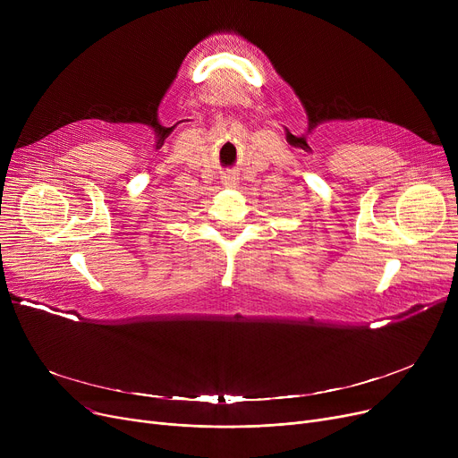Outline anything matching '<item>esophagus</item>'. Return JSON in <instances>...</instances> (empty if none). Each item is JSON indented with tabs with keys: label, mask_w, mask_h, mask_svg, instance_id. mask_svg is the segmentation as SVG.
I'll use <instances>...</instances> for the list:
<instances>
[{
	"label": "esophagus",
	"mask_w": 458,
	"mask_h": 458,
	"mask_svg": "<svg viewBox=\"0 0 458 458\" xmlns=\"http://www.w3.org/2000/svg\"><path fill=\"white\" fill-rule=\"evenodd\" d=\"M233 182H235V178H233V176H226V178H225V183H228V185H230V183H233Z\"/></svg>",
	"instance_id": "34e87169"
}]
</instances>
